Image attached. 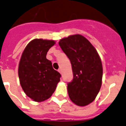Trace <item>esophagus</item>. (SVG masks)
<instances>
[{
    "instance_id": "obj_1",
    "label": "esophagus",
    "mask_w": 126,
    "mask_h": 126,
    "mask_svg": "<svg viewBox=\"0 0 126 126\" xmlns=\"http://www.w3.org/2000/svg\"><path fill=\"white\" fill-rule=\"evenodd\" d=\"M58 72L60 73V74H62V70L61 68H60V69H58Z\"/></svg>"
}]
</instances>
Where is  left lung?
Returning <instances> with one entry per match:
<instances>
[{"mask_svg":"<svg viewBox=\"0 0 126 126\" xmlns=\"http://www.w3.org/2000/svg\"><path fill=\"white\" fill-rule=\"evenodd\" d=\"M59 45L72 65L74 77L67 84L70 99L79 106L88 105L95 100L101 89V58L90 42L80 34L61 39Z\"/></svg>","mask_w":126,"mask_h":126,"instance_id":"1","label":"left lung"}]
</instances>
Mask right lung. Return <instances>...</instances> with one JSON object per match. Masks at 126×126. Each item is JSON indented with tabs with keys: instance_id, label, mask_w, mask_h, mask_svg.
I'll list each match as a JSON object with an SVG mask.
<instances>
[{
	"instance_id": "1",
	"label": "right lung",
	"mask_w": 126,
	"mask_h": 126,
	"mask_svg": "<svg viewBox=\"0 0 126 126\" xmlns=\"http://www.w3.org/2000/svg\"><path fill=\"white\" fill-rule=\"evenodd\" d=\"M54 40L34 39L29 42L22 54L18 66L20 83L24 92L36 102L50 98L60 82L61 74L46 58Z\"/></svg>"
}]
</instances>
